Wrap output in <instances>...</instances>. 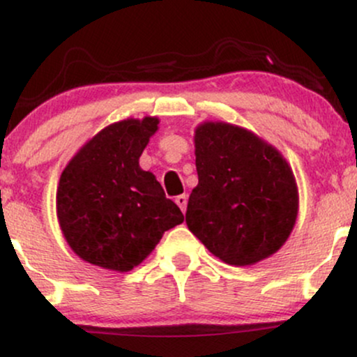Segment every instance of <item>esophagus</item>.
Here are the masks:
<instances>
[{"label":"esophagus","instance_id":"1","mask_svg":"<svg viewBox=\"0 0 357 357\" xmlns=\"http://www.w3.org/2000/svg\"><path fill=\"white\" fill-rule=\"evenodd\" d=\"M176 204H178L179 208H181V211L184 213L186 211V204H188V196L186 195H179L176 196Z\"/></svg>","mask_w":357,"mask_h":357}]
</instances>
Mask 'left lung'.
I'll return each mask as SVG.
<instances>
[{
    "instance_id": "8db88e82",
    "label": "left lung",
    "mask_w": 357,
    "mask_h": 357,
    "mask_svg": "<svg viewBox=\"0 0 357 357\" xmlns=\"http://www.w3.org/2000/svg\"><path fill=\"white\" fill-rule=\"evenodd\" d=\"M198 186L186 210L190 231L228 265H253L289 238L298 191L289 162L243 127L204 122L195 130Z\"/></svg>"
}]
</instances>
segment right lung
I'll return each instance as SVG.
<instances>
[{
    "label": "right lung",
    "instance_id": "obj_1",
    "mask_svg": "<svg viewBox=\"0 0 357 357\" xmlns=\"http://www.w3.org/2000/svg\"><path fill=\"white\" fill-rule=\"evenodd\" d=\"M158 117L126 119L102 129L70 159L56 190L65 240L82 260L129 272L165 231L183 223L178 204L139 158L158 130Z\"/></svg>",
    "mask_w": 357,
    "mask_h": 357
}]
</instances>
